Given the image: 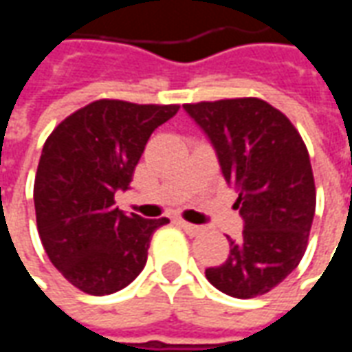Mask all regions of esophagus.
I'll use <instances>...</instances> for the list:
<instances>
[{"label": "esophagus", "mask_w": 352, "mask_h": 352, "mask_svg": "<svg viewBox=\"0 0 352 352\" xmlns=\"http://www.w3.org/2000/svg\"><path fill=\"white\" fill-rule=\"evenodd\" d=\"M177 224H179V226H181L188 236H199V234L204 232L201 226H196V224H190V222H186V221H177Z\"/></svg>", "instance_id": "obj_1"}]
</instances>
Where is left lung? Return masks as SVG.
<instances>
[{
  "mask_svg": "<svg viewBox=\"0 0 352 352\" xmlns=\"http://www.w3.org/2000/svg\"><path fill=\"white\" fill-rule=\"evenodd\" d=\"M183 109L211 141L222 175L239 194L243 234L207 280L234 298L265 294L294 272L315 217L309 153L292 122L258 98L199 101Z\"/></svg>",
  "mask_w": 352,
  "mask_h": 352,
  "instance_id": "obj_1",
  "label": "left lung"
}]
</instances>
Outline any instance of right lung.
<instances>
[{
  "label": "right lung",
  "instance_id": "add662e5",
  "mask_svg": "<svg viewBox=\"0 0 352 352\" xmlns=\"http://www.w3.org/2000/svg\"><path fill=\"white\" fill-rule=\"evenodd\" d=\"M177 111L98 100L45 141L34 184L37 230L52 265L82 292L128 287L145 267L154 230L169 222L122 213L115 192L130 188L151 133Z\"/></svg>",
  "mask_w": 352,
  "mask_h": 352
}]
</instances>
